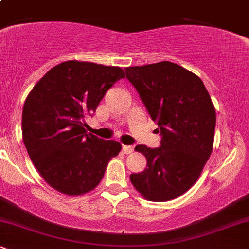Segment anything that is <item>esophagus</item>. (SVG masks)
<instances>
[{"instance_id": "34e87169", "label": "esophagus", "mask_w": 249, "mask_h": 249, "mask_svg": "<svg viewBox=\"0 0 249 249\" xmlns=\"http://www.w3.org/2000/svg\"><path fill=\"white\" fill-rule=\"evenodd\" d=\"M122 150L125 154H128V153H131L133 151V146H131V145H123Z\"/></svg>"}]
</instances>
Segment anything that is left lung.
Returning a JSON list of instances; mask_svg holds the SVG:
<instances>
[{
	"label": "left lung",
	"mask_w": 249,
	"mask_h": 249,
	"mask_svg": "<svg viewBox=\"0 0 249 249\" xmlns=\"http://www.w3.org/2000/svg\"><path fill=\"white\" fill-rule=\"evenodd\" d=\"M125 75L161 136L159 147L134 148L146 157L147 165L142 172L131 174V182L151 201L178 198L198 180L212 153V99L201 79L176 63L128 67Z\"/></svg>",
	"instance_id": "obj_1"
}]
</instances>
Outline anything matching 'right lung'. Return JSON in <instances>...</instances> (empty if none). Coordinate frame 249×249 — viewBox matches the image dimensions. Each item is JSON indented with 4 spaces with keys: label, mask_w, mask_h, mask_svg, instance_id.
I'll return each instance as SVG.
<instances>
[{
    "label": "right lung",
    "mask_w": 249,
    "mask_h": 249,
    "mask_svg": "<svg viewBox=\"0 0 249 249\" xmlns=\"http://www.w3.org/2000/svg\"><path fill=\"white\" fill-rule=\"evenodd\" d=\"M124 77L119 67L68 61L48 71L28 95L22 113L23 142L53 188L68 196L93 190L110 159L119 153L118 142L87 133L85 118Z\"/></svg>",
    "instance_id": "1"
}]
</instances>
